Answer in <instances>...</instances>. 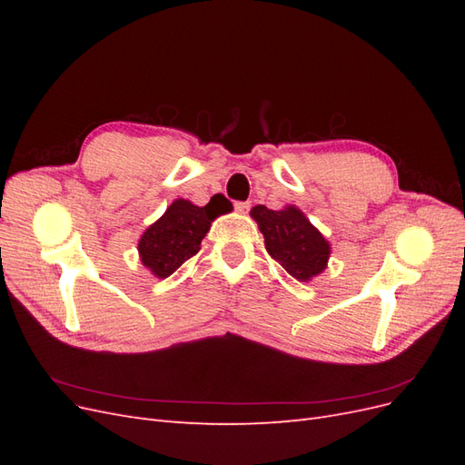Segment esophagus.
Instances as JSON below:
<instances>
[{"mask_svg": "<svg viewBox=\"0 0 465 465\" xmlns=\"http://www.w3.org/2000/svg\"><path fill=\"white\" fill-rule=\"evenodd\" d=\"M234 209L238 211V213H248L250 202H236V203H234Z\"/></svg>", "mask_w": 465, "mask_h": 465, "instance_id": "1", "label": "esophagus"}]
</instances>
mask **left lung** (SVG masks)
<instances>
[{"instance_id":"8db88e82","label":"left lung","mask_w":465,"mask_h":465,"mask_svg":"<svg viewBox=\"0 0 465 465\" xmlns=\"http://www.w3.org/2000/svg\"><path fill=\"white\" fill-rule=\"evenodd\" d=\"M263 234L265 250L285 267V272L299 281H311L326 270L330 260V242L314 224L294 205L285 209H267L256 205L250 211Z\"/></svg>"}]
</instances>
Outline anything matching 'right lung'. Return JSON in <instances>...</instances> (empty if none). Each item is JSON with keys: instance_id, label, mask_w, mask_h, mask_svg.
I'll return each instance as SVG.
<instances>
[{"instance_id": "1", "label": "right lung", "mask_w": 465, "mask_h": 465, "mask_svg": "<svg viewBox=\"0 0 465 465\" xmlns=\"http://www.w3.org/2000/svg\"><path fill=\"white\" fill-rule=\"evenodd\" d=\"M231 203L211 200L205 207L188 200H174L159 221L139 238V258L154 277L173 275L178 267L195 256L202 248L211 223L215 217L229 213Z\"/></svg>"}]
</instances>
